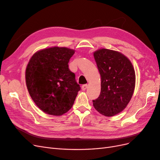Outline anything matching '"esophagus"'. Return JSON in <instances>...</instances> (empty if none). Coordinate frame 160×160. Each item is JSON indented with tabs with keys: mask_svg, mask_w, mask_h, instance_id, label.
I'll use <instances>...</instances> for the list:
<instances>
[{
	"mask_svg": "<svg viewBox=\"0 0 160 160\" xmlns=\"http://www.w3.org/2000/svg\"><path fill=\"white\" fill-rule=\"evenodd\" d=\"M88 85H87V84L83 85H82V87H81V89H82V90L84 91V90H85L87 88H88Z\"/></svg>",
	"mask_w": 160,
	"mask_h": 160,
	"instance_id": "1",
	"label": "esophagus"
}]
</instances>
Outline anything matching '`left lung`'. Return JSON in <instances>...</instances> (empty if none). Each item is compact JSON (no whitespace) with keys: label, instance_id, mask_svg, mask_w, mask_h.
<instances>
[{"label":"left lung","instance_id":"1","mask_svg":"<svg viewBox=\"0 0 160 160\" xmlns=\"http://www.w3.org/2000/svg\"><path fill=\"white\" fill-rule=\"evenodd\" d=\"M101 75V93L93 101L101 115L111 117L127 107L135 86V73L132 62L123 53L108 49L93 52Z\"/></svg>","mask_w":160,"mask_h":160}]
</instances>
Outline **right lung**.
I'll use <instances>...</instances> for the list:
<instances>
[{
    "instance_id": "1",
    "label": "right lung",
    "mask_w": 160,
    "mask_h": 160,
    "mask_svg": "<svg viewBox=\"0 0 160 160\" xmlns=\"http://www.w3.org/2000/svg\"><path fill=\"white\" fill-rule=\"evenodd\" d=\"M75 50L52 47L34 53L25 70L28 93L36 105L47 114L60 116L74 103L80 90L68 62Z\"/></svg>"
}]
</instances>
